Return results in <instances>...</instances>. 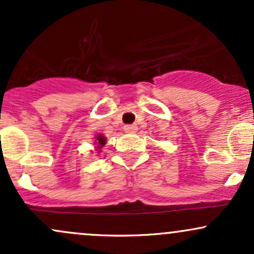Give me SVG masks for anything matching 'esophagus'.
<instances>
[{
    "label": "esophagus",
    "mask_w": 254,
    "mask_h": 254,
    "mask_svg": "<svg viewBox=\"0 0 254 254\" xmlns=\"http://www.w3.org/2000/svg\"><path fill=\"white\" fill-rule=\"evenodd\" d=\"M124 130H125V132H127V133H133V132H136V131H137V127H136V125H132V124L125 125Z\"/></svg>",
    "instance_id": "34e87169"
}]
</instances>
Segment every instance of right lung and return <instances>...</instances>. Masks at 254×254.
<instances>
[{"label":"right lung","mask_w":254,"mask_h":254,"mask_svg":"<svg viewBox=\"0 0 254 254\" xmlns=\"http://www.w3.org/2000/svg\"><path fill=\"white\" fill-rule=\"evenodd\" d=\"M105 144H106V137H105L103 133H98V135L95 136V141H94L95 151H97V153H101V149H103Z\"/></svg>","instance_id":"obj_1"}]
</instances>
